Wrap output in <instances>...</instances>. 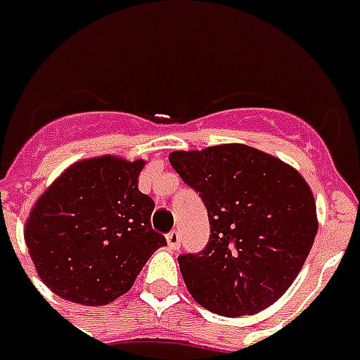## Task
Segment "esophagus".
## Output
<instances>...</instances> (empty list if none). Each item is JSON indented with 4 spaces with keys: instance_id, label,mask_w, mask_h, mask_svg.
<instances>
[{
    "instance_id": "obj_1",
    "label": "esophagus",
    "mask_w": 360,
    "mask_h": 360,
    "mask_svg": "<svg viewBox=\"0 0 360 360\" xmlns=\"http://www.w3.org/2000/svg\"><path fill=\"white\" fill-rule=\"evenodd\" d=\"M167 243H169L171 249H178L180 243H182V240H180V232H178V230H171V232L167 234Z\"/></svg>"
}]
</instances>
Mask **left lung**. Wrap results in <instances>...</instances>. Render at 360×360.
I'll return each instance as SVG.
<instances>
[{
  "label": "left lung",
  "mask_w": 360,
  "mask_h": 360,
  "mask_svg": "<svg viewBox=\"0 0 360 360\" xmlns=\"http://www.w3.org/2000/svg\"><path fill=\"white\" fill-rule=\"evenodd\" d=\"M169 162L208 212L206 247L178 257L191 297L226 318L267 309L294 283L318 232L303 176L247 145L172 152Z\"/></svg>",
  "instance_id": "obj_1"
}]
</instances>
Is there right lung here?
Wrapping results in <instances>:
<instances>
[{
    "instance_id": "obj_1",
    "label": "right lung",
    "mask_w": 360,
    "mask_h": 360,
    "mask_svg": "<svg viewBox=\"0 0 360 360\" xmlns=\"http://www.w3.org/2000/svg\"><path fill=\"white\" fill-rule=\"evenodd\" d=\"M143 165L113 156L85 160L34 204L25 245L53 294L91 307L111 303L167 245L150 225L154 200L137 188Z\"/></svg>"
}]
</instances>
